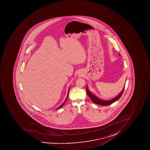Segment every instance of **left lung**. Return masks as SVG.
I'll list each match as a JSON object with an SVG mask.
<instances>
[{
  "instance_id": "left-lung-1",
  "label": "left lung",
  "mask_w": 150,
  "mask_h": 150,
  "mask_svg": "<svg viewBox=\"0 0 150 150\" xmlns=\"http://www.w3.org/2000/svg\"><path fill=\"white\" fill-rule=\"evenodd\" d=\"M124 89L125 87L123 88L122 91L115 98H114V99L110 100H108V101H104V100L99 99L96 96H95V95H94L88 89V87H86V92H87V94H88V96H89V98H91V100L94 103H95V104H97V105H110V104H112L113 103H114V102H115V101L118 100L121 97L122 94H123Z\"/></svg>"
}]
</instances>
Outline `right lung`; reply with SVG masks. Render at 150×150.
Instances as JSON below:
<instances>
[{
	"label": "right lung",
	"instance_id": "add662e5",
	"mask_svg": "<svg viewBox=\"0 0 150 150\" xmlns=\"http://www.w3.org/2000/svg\"><path fill=\"white\" fill-rule=\"evenodd\" d=\"M69 89L68 90V95H67V98H66V99H65V101L64 102V103L62 105H60L59 107H58V108H57V110H58V109H59V108H62L63 106H64V105L65 104V102L67 101V98H68V96H69Z\"/></svg>",
	"mask_w": 150,
	"mask_h": 150
}]
</instances>
